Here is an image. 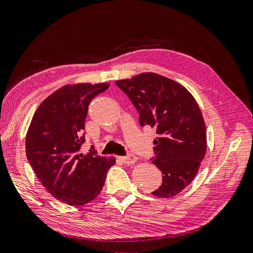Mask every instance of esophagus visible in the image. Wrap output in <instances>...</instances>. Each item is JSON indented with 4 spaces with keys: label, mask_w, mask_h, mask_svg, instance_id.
Returning a JSON list of instances; mask_svg holds the SVG:
<instances>
[{
    "label": "esophagus",
    "mask_w": 253,
    "mask_h": 253,
    "mask_svg": "<svg viewBox=\"0 0 253 253\" xmlns=\"http://www.w3.org/2000/svg\"><path fill=\"white\" fill-rule=\"evenodd\" d=\"M119 159L122 160V163L126 164V165H130V164H134L136 160H137V157L135 155L132 154H129L127 156H122V157H119Z\"/></svg>",
    "instance_id": "obj_1"
}]
</instances>
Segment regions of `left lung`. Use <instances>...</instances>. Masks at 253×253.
<instances>
[{
  "mask_svg": "<svg viewBox=\"0 0 253 253\" xmlns=\"http://www.w3.org/2000/svg\"><path fill=\"white\" fill-rule=\"evenodd\" d=\"M116 85L138 112L140 126L156 129L150 160L162 171L163 183L153 195L176 196L194 180L206 155V126L198 104L185 87L155 73Z\"/></svg>",
  "mask_w": 253,
  "mask_h": 253,
  "instance_id": "obj_1",
  "label": "left lung"
}]
</instances>
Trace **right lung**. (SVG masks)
I'll use <instances>...</instances> for the list:
<instances>
[{"mask_svg": "<svg viewBox=\"0 0 253 253\" xmlns=\"http://www.w3.org/2000/svg\"><path fill=\"white\" fill-rule=\"evenodd\" d=\"M108 87L76 84L56 90L40 105L27 131L26 157L39 180L54 198L71 206L95 199L115 164L93 147L85 155L81 151L89 103Z\"/></svg>", "mask_w": 253, "mask_h": 253, "instance_id": "right-lung-1", "label": "right lung"}]
</instances>
